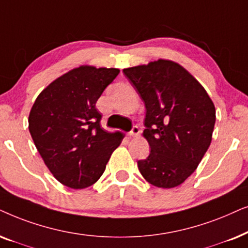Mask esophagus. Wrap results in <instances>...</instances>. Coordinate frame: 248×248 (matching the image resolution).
<instances>
[{"label": "esophagus", "mask_w": 248, "mask_h": 248, "mask_svg": "<svg viewBox=\"0 0 248 248\" xmlns=\"http://www.w3.org/2000/svg\"><path fill=\"white\" fill-rule=\"evenodd\" d=\"M140 133V128H138L137 126H134L133 128H131V130L129 131V136H131V137H136V136H138V134Z\"/></svg>", "instance_id": "esophagus-1"}]
</instances>
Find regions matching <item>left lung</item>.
Wrapping results in <instances>:
<instances>
[{"label":"left lung","instance_id":"1","mask_svg":"<svg viewBox=\"0 0 248 248\" xmlns=\"http://www.w3.org/2000/svg\"><path fill=\"white\" fill-rule=\"evenodd\" d=\"M146 108L143 136L151 147L137 162L141 176L153 186L183 184L209 148L216 108L204 87L184 67L160 60L124 69Z\"/></svg>","mask_w":248,"mask_h":248}]
</instances>
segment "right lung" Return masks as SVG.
I'll return each mask as SVG.
<instances>
[{"label": "right lung", "instance_id": "add662e5", "mask_svg": "<svg viewBox=\"0 0 248 248\" xmlns=\"http://www.w3.org/2000/svg\"><path fill=\"white\" fill-rule=\"evenodd\" d=\"M115 68L80 65L52 81L29 113V133L55 179L74 189L90 187L103 174L124 135L101 127L96 102L119 75Z\"/></svg>", "mask_w": 248, "mask_h": 248}]
</instances>
